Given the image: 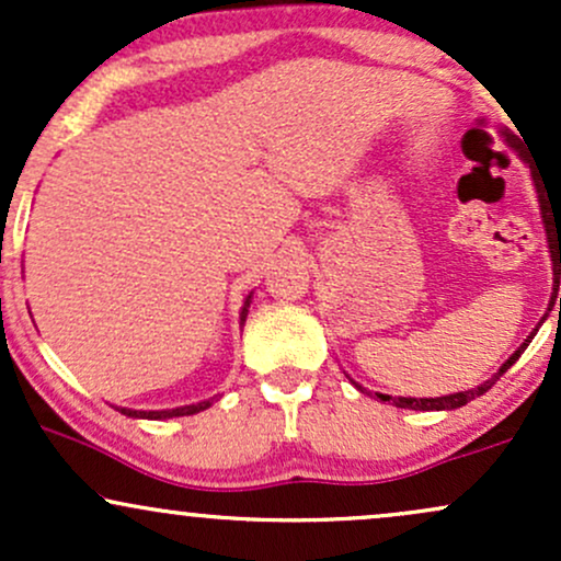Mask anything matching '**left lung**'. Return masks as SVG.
Instances as JSON below:
<instances>
[{
  "instance_id": "8db88e82",
  "label": "left lung",
  "mask_w": 561,
  "mask_h": 561,
  "mask_svg": "<svg viewBox=\"0 0 561 561\" xmlns=\"http://www.w3.org/2000/svg\"><path fill=\"white\" fill-rule=\"evenodd\" d=\"M501 134H504V139L508 141V147H512V150H517L519 158H523L525 163L530 165L533 184H536L538 203H540V218H543L546 242H549V253H551V263H553V266H551V268H553V293H551V302H549V306H553V300H557V293H559V276H561V205L557 203V199H551L549 195H546V192H549V190L543 192V186H540V182H538V173H536V169H533L530 158L523 156V150H519L517 137H514V134H508V131H501ZM559 311H561V298H559ZM549 313H551V308L543 313V319L538 321L536 330L527 334L525 343L519 345L517 351H514L512 356H508L504 364H501V369L495 371V375H493L491 379H485V382L478 385V388L461 390V392H450V396H440V398H403V396L396 398V396H385V392H375V396L379 398V401H390L392 405H396V409H411V411H454V409H461V405H467L469 401H474V398H480L482 392L491 390L493 385L499 382V377L504 375V371L508 369V366H514V362H517V358L525 353V347L533 343V337H536V334H538L540 324H543V321L549 319ZM347 379H351V377H347ZM351 382L356 385V388L362 390V392H366V390L362 388V385L356 382V379H351Z\"/></svg>"
}]
</instances>
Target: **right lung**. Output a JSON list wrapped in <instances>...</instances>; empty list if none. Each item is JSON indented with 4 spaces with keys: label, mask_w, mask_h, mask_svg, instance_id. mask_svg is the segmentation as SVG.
<instances>
[{
    "label": "right lung",
    "mask_w": 561,
    "mask_h": 561,
    "mask_svg": "<svg viewBox=\"0 0 561 561\" xmlns=\"http://www.w3.org/2000/svg\"><path fill=\"white\" fill-rule=\"evenodd\" d=\"M250 302H253V293L248 295L242 302V311H240V327L244 324V319H248V308ZM214 403V398L210 401H199V403H190V405H176V409H160V411H137V409H126V405H115V411H121L124 416H131V420H173V416H190V414H199V411H205L208 405Z\"/></svg>",
    "instance_id": "obj_1"
}]
</instances>
